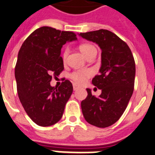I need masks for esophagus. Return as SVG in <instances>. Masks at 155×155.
Instances as JSON below:
<instances>
[{"instance_id":"esophagus-1","label":"esophagus","mask_w":155,"mask_h":155,"mask_svg":"<svg viewBox=\"0 0 155 155\" xmlns=\"http://www.w3.org/2000/svg\"><path fill=\"white\" fill-rule=\"evenodd\" d=\"M79 89V87L78 86H76V84H73V90L74 91H76V90H78Z\"/></svg>"}]
</instances>
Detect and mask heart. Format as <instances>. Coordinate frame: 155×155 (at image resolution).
I'll return each mask as SVG.
<instances>
[{
	"label": "heart",
	"instance_id": "obj_1",
	"mask_svg": "<svg viewBox=\"0 0 155 155\" xmlns=\"http://www.w3.org/2000/svg\"><path fill=\"white\" fill-rule=\"evenodd\" d=\"M79 48L80 50V51L83 54V55L86 58L88 57L89 55H91L94 52H97V50L95 48V47L93 46L92 44H87V43L80 44ZM68 49L64 50L62 54V58L64 61L66 59L67 56H68ZM92 73L93 72L91 69L76 70V71H74V72H72V73L70 74L69 77L73 80L74 83H76V84H79V85H81V84L85 83L87 78L91 76Z\"/></svg>",
	"mask_w": 155,
	"mask_h": 155
}]
</instances>
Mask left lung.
Listing matches in <instances>:
<instances>
[{
  "label": "left lung",
  "instance_id": "1",
  "mask_svg": "<svg viewBox=\"0 0 155 155\" xmlns=\"http://www.w3.org/2000/svg\"><path fill=\"white\" fill-rule=\"evenodd\" d=\"M79 36L96 43L101 49L100 74L92 79L101 94L96 97L91 89H87L88 95L81 102L83 115L93 126L108 127L120 118L134 92V58L127 44L109 30L80 33Z\"/></svg>",
  "mask_w": 155,
  "mask_h": 155
}]
</instances>
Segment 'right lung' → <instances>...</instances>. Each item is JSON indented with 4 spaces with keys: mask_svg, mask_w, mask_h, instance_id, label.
Instances as JSON below:
<instances>
[{
    "mask_svg": "<svg viewBox=\"0 0 155 155\" xmlns=\"http://www.w3.org/2000/svg\"><path fill=\"white\" fill-rule=\"evenodd\" d=\"M76 34L43 26L33 31L23 42L18 54L15 76L21 105L33 122L50 126L61 118L73 87L68 79L59 87H51L52 76L64 69L61 49Z\"/></svg>",
    "mask_w": 155,
    "mask_h": 155,
    "instance_id": "1",
    "label": "right lung"
}]
</instances>
